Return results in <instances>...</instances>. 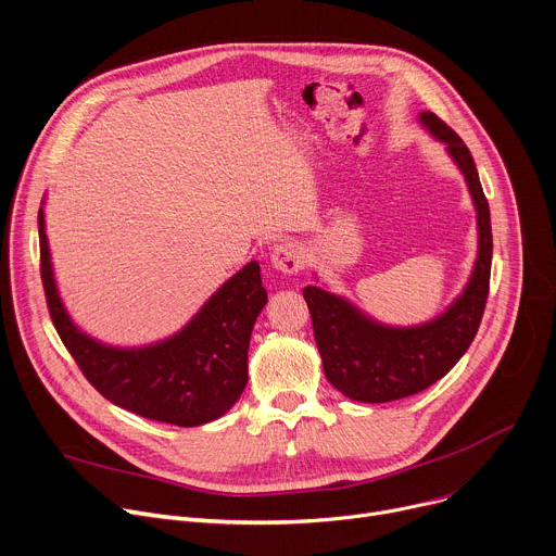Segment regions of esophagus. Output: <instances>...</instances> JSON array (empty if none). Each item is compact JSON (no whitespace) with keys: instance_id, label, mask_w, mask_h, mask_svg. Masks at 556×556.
I'll use <instances>...</instances> for the list:
<instances>
[{"instance_id":"esophagus-1","label":"esophagus","mask_w":556,"mask_h":556,"mask_svg":"<svg viewBox=\"0 0 556 556\" xmlns=\"http://www.w3.org/2000/svg\"><path fill=\"white\" fill-rule=\"evenodd\" d=\"M273 266L286 275H294L306 264V252L299 241H283L273 248Z\"/></svg>"}]
</instances>
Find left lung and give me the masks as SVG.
<instances>
[{
	"mask_svg": "<svg viewBox=\"0 0 556 556\" xmlns=\"http://www.w3.org/2000/svg\"><path fill=\"white\" fill-rule=\"evenodd\" d=\"M428 130L447 143L472 192L479 219V257L464 294L434 321L417 328H390L364 317L348 301L304 288L326 379L345 396L383 403L417 394L439 381L470 348L490 290L492 226L475 160L464 139L434 113H421Z\"/></svg>",
	"mask_w": 556,
	"mask_h": 556,
	"instance_id": "obj_1",
	"label": "left lung"
}]
</instances>
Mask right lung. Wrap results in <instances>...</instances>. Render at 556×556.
<instances>
[{
	"mask_svg": "<svg viewBox=\"0 0 556 556\" xmlns=\"http://www.w3.org/2000/svg\"><path fill=\"white\" fill-rule=\"evenodd\" d=\"M37 224L50 319L99 394L139 417L181 428L208 424L232 408L248 383L252 326L268 301L257 262L228 279L179 334L148 348L119 350L86 337L68 319L50 268L41 208Z\"/></svg>",
	"mask_w": 556,
	"mask_h": 556,
	"instance_id": "1",
	"label": "right lung"
}]
</instances>
